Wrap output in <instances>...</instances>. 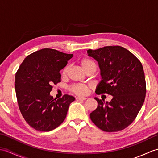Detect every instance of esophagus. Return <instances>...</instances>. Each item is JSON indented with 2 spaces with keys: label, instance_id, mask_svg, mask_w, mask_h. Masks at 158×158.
Listing matches in <instances>:
<instances>
[{
  "label": "esophagus",
  "instance_id": "34e87169",
  "mask_svg": "<svg viewBox=\"0 0 158 158\" xmlns=\"http://www.w3.org/2000/svg\"><path fill=\"white\" fill-rule=\"evenodd\" d=\"M86 99H87V98H85V97H77L76 98V100H85Z\"/></svg>",
  "mask_w": 158,
  "mask_h": 158
}]
</instances>
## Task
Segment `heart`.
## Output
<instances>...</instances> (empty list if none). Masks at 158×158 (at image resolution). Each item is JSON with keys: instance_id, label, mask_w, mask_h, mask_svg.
Listing matches in <instances>:
<instances>
[{"instance_id": "obj_1", "label": "heart", "mask_w": 158, "mask_h": 158, "mask_svg": "<svg viewBox=\"0 0 158 158\" xmlns=\"http://www.w3.org/2000/svg\"><path fill=\"white\" fill-rule=\"evenodd\" d=\"M80 64H81L82 69L85 70V71H88L89 70H96L97 68V64L94 60L88 58H84L81 60L80 61ZM69 71V66H66L62 70L61 75L62 77L66 76L67 73ZM89 87L88 85H83V84H75L73 85L70 88V92L75 94L79 96H84L88 94L89 92Z\"/></svg>"}]
</instances>
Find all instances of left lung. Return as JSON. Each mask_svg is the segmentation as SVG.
I'll use <instances>...</instances> for the list:
<instances>
[{
	"mask_svg": "<svg viewBox=\"0 0 158 158\" xmlns=\"http://www.w3.org/2000/svg\"><path fill=\"white\" fill-rule=\"evenodd\" d=\"M88 56L98 62L102 77L96 89L97 94L113 96L110 102H98L90 119L105 132L125 129L133 122L144 103L146 95L145 73L141 62L121 46H106L88 49Z\"/></svg>",
	"mask_w": 158,
	"mask_h": 158,
	"instance_id": "left-lung-1",
	"label": "left lung"
}]
</instances>
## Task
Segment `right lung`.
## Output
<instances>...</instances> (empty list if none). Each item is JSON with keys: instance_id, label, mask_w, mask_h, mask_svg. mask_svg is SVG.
Returning <instances> with one entry per match:
<instances>
[{"instance_id": "right-lung-1", "label": "right lung", "mask_w": 158, "mask_h": 158, "mask_svg": "<svg viewBox=\"0 0 158 158\" xmlns=\"http://www.w3.org/2000/svg\"><path fill=\"white\" fill-rule=\"evenodd\" d=\"M73 56L56 49H42L26 57L15 73L19 109L26 122L34 129L49 132L65 119L75 98L65 94L53 99L50 92L53 84L61 81L60 70Z\"/></svg>"}]
</instances>
